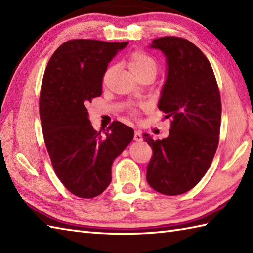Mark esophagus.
<instances>
[{"label":"esophagus","instance_id":"esophagus-1","mask_svg":"<svg viewBox=\"0 0 253 253\" xmlns=\"http://www.w3.org/2000/svg\"><path fill=\"white\" fill-rule=\"evenodd\" d=\"M133 139H135L136 141H141L142 140V135H141V131H135V136H133Z\"/></svg>","mask_w":253,"mask_h":253}]
</instances>
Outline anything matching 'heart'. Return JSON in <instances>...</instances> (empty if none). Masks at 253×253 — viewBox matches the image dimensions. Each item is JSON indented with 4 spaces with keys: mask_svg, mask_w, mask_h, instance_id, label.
Masks as SVG:
<instances>
[{
    "mask_svg": "<svg viewBox=\"0 0 253 253\" xmlns=\"http://www.w3.org/2000/svg\"><path fill=\"white\" fill-rule=\"evenodd\" d=\"M128 66H129L130 71L135 74V76L138 78L143 75H152V76H157L159 72V64L154 60L152 56L147 54L146 52L143 51H135L132 52L129 58H128ZM111 72V68L107 69L103 76V83L106 82V78L109 76ZM141 107L143 105H140ZM130 113L136 116L137 115V110L133 107L130 110Z\"/></svg>",
    "mask_w": 253,
    "mask_h": 253,
    "instance_id": "heart-1",
    "label": "heart"
}]
</instances>
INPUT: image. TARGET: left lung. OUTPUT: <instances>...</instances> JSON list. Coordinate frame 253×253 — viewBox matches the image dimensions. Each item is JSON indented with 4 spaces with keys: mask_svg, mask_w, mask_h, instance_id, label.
Returning <instances> with one entry per match:
<instances>
[{
    "mask_svg": "<svg viewBox=\"0 0 253 253\" xmlns=\"http://www.w3.org/2000/svg\"><path fill=\"white\" fill-rule=\"evenodd\" d=\"M152 49L166 56L168 76L159 110L170 118L169 136L143 140L152 148L147 180L166 196L192 189L206 175L219 141L222 104L215 75L202 51L179 37L154 39Z\"/></svg>",
    "mask_w": 253,
    "mask_h": 253,
    "instance_id": "1",
    "label": "left lung"
}]
</instances>
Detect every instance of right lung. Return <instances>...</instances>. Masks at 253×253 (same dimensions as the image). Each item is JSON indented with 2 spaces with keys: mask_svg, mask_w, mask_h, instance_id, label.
<instances>
[{
  "mask_svg": "<svg viewBox=\"0 0 253 253\" xmlns=\"http://www.w3.org/2000/svg\"><path fill=\"white\" fill-rule=\"evenodd\" d=\"M128 42L68 40L53 53L42 79L39 111L45 147L58 179L79 198L101 195L112 180V164L133 138L118 121L104 137L93 129L87 105L102 94L107 64Z\"/></svg>",
  "mask_w": 253,
  "mask_h": 253,
  "instance_id": "1",
  "label": "right lung"
}]
</instances>
